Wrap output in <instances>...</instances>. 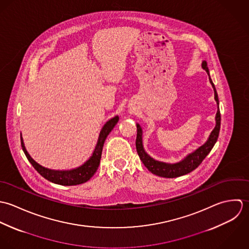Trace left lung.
Wrapping results in <instances>:
<instances>
[{"label": "left lung", "mask_w": 249, "mask_h": 249, "mask_svg": "<svg viewBox=\"0 0 249 249\" xmlns=\"http://www.w3.org/2000/svg\"><path fill=\"white\" fill-rule=\"evenodd\" d=\"M201 66L209 75V81L213 89L214 100L217 105V111L215 114V126H214L213 130L211 132L207 142L203 145H201L194 152L188 154L183 160H181L178 162L170 163V162L157 160L149 156L144 149L143 142H142V128L139 123H137L138 134H137V140H136V147H137L138 154H139L140 159L142 160V163L145 165V167L149 171H151V173H153L157 176L164 177V178H176V177H180V176H183V175H186V174L192 172L198 166L199 164L202 162V160L206 158V156L211 152V150L213 147V145L215 144V142L217 141V138L219 135V130H220L219 101H218L217 92L215 90L214 85L210 76L207 62L205 60H203Z\"/></svg>", "instance_id": "left-lung-1"}]
</instances>
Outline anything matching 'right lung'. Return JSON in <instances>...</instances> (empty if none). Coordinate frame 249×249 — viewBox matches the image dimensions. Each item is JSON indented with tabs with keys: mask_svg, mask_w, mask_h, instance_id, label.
Masks as SVG:
<instances>
[{
	"mask_svg": "<svg viewBox=\"0 0 249 249\" xmlns=\"http://www.w3.org/2000/svg\"><path fill=\"white\" fill-rule=\"evenodd\" d=\"M119 120L118 115H115L114 117L107 120L103 128L101 129L99 134V138L96 143V146L90 158L82 165L69 169V170H54L50 169L47 167H44L37 163L28 153V151L25 147L23 138L21 136V145L22 149L24 151L27 159L32 163V165L35 167V169L45 179L50 181L53 184L61 185V186H76L80 184H84L88 182L97 171V168L99 166L100 160L102 156V150L105 143V141L108 134L111 132V130L114 128V126L117 124Z\"/></svg>",
	"mask_w": 249,
	"mask_h": 249,
	"instance_id": "right-lung-1",
	"label": "right lung"
}]
</instances>
